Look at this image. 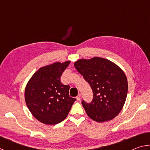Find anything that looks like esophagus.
<instances>
[{
	"mask_svg": "<svg viewBox=\"0 0 150 150\" xmlns=\"http://www.w3.org/2000/svg\"><path fill=\"white\" fill-rule=\"evenodd\" d=\"M76 98H77V100H81V95H80V94H79V95H78L77 96Z\"/></svg>",
	"mask_w": 150,
	"mask_h": 150,
	"instance_id": "1",
	"label": "esophagus"
}]
</instances>
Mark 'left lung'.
Wrapping results in <instances>:
<instances>
[{"mask_svg":"<svg viewBox=\"0 0 150 150\" xmlns=\"http://www.w3.org/2000/svg\"><path fill=\"white\" fill-rule=\"evenodd\" d=\"M74 65L93 90L92 102L82 100L88 117L98 122L115 118L122 109L128 93L123 71L110 61L98 57L79 59Z\"/></svg>","mask_w":150,"mask_h":150,"instance_id":"left-lung-1","label":"left lung"}]
</instances>
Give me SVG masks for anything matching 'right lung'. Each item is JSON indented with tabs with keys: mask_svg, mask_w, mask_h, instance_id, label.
<instances>
[{
	"mask_svg": "<svg viewBox=\"0 0 150 150\" xmlns=\"http://www.w3.org/2000/svg\"><path fill=\"white\" fill-rule=\"evenodd\" d=\"M70 62H55L42 67L28 82L25 101L32 115L48 125H54L67 117L76 99L69 95V85L60 78Z\"/></svg>",
	"mask_w": 150,
	"mask_h": 150,
	"instance_id": "1",
	"label": "right lung"
}]
</instances>
